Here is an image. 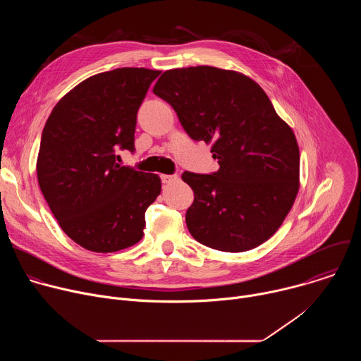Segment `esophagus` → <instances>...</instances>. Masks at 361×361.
Instances as JSON below:
<instances>
[{
    "label": "esophagus",
    "mask_w": 361,
    "mask_h": 361,
    "mask_svg": "<svg viewBox=\"0 0 361 361\" xmlns=\"http://www.w3.org/2000/svg\"><path fill=\"white\" fill-rule=\"evenodd\" d=\"M177 180H178L177 176H167V174H163V176H161V181H163L164 184H171V183H176Z\"/></svg>",
    "instance_id": "obj_1"
}]
</instances>
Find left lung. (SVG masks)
Instances as JSON below:
<instances>
[{"mask_svg":"<svg viewBox=\"0 0 361 361\" xmlns=\"http://www.w3.org/2000/svg\"><path fill=\"white\" fill-rule=\"evenodd\" d=\"M152 92L192 140L212 144L220 166L213 174L181 176L194 191L185 214L191 235L230 252L267 241L297 197L300 151L264 90L241 73L198 66L164 71Z\"/></svg>","mask_w":361,"mask_h":361,"instance_id":"1","label":"left lung"}]
</instances>
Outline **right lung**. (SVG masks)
Returning <instances> with one entry per match:
<instances>
[{
  "label": "right lung",
  "instance_id": "right-lung-1",
  "mask_svg": "<svg viewBox=\"0 0 361 361\" xmlns=\"http://www.w3.org/2000/svg\"><path fill=\"white\" fill-rule=\"evenodd\" d=\"M160 73L124 67L95 74L67 92L45 123L38 184L63 231L85 250L114 252L144 235L161 180L118 164L116 152L134 151L137 111Z\"/></svg>",
  "mask_w": 361,
  "mask_h": 361
}]
</instances>
